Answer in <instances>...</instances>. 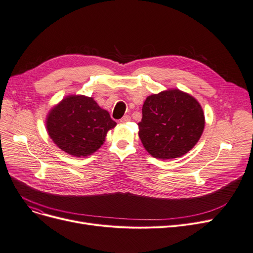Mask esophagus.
<instances>
[{"instance_id": "34e87169", "label": "esophagus", "mask_w": 253, "mask_h": 253, "mask_svg": "<svg viewBox=\"0 0 253 253\" xmlns=\"http://www.w3.org/2000/svg\"><path fill=\"white\" fill-rule=\"evenodd\" d=\"M131 120V118H130V116H128V115H126V116H124L122 119L120 120V122L121 123H127V122H129V121Z\"/></svg>"}]
</instances>
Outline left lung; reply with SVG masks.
<instances>
[{"mask_svg":"<svg viewBox=\"0 0 253 253\" xmlns=\"http://www.w3.org/2000/svg\"><path fill=\"white\" fill-rule=\"evenodd\" d=\"M138 128L142 146L153 157L178 158L200 140L205 115L193 96L179 89H169L147 97Z\"/></svg>","mask_w":253,"mask_h":253,"instance_id":"1","label":"left lung"}]
</instances>
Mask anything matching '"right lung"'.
<instances>
[{
    "label": "right lung",
    "instance_id": "1",
    "mask_svg": "<svg viewBox=\"0 0 253 253\" xmlns=\"http://www.w3.org/2000/svg\"><path fill=\"white\" fill-rule=\"evenodd\" d=\"M49 137L62 151L74 157H86L99 149L107 132L117 123L93 97L69 95L46 116Z\"/></svg>",
    "mask_w": 253,
    "mask_h": 253
}]
</instances>
